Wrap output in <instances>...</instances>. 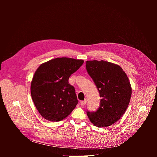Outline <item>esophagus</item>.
I'll list each match as a JSON object with an SVG mask.
<instances>
[{
  "label": "esophagus",
  "mask_w": 157,
  "mask_h": 157,
  "mask_svg": "<svg viewBox=\"0 0 157 157\" xmlns=\"http://www.w3.org/2000/svg\"><path fill=\"white\" fill-rule=\"evenodd\" d=\"M86 102H87V101H86V99H85V100L82 101L80 102V105H81V106H84V105H86Z\"/></svg>",
  "instance_id": "esophagus-1"
}]
</instances>
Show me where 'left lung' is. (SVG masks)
<instances>
[{"instance_id": "left-lung-1", "label": "left lung", "mask_w": 157, "mask_h": 157, "mask_svg": "<svg viewBox=\"0 0 157 157\" xmlns=\"http://www.w3.org/2000/svg\"><path fill=\"white\" fill-rule=\"evenodd\" d=\"M86 68L101 98L98 109L87 110V115L98 127L110 126L119 120L129 104L132 88L128 78L120 66L104 60L87 61Z\"/></svg>"}]
</instances>
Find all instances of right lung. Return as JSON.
Listing matches in <instances>:
<instances>
[{
	"instance_id": "add662e5",
	"label": "right lung",
	"mask_w": 157,
	"mask_h": 157,
	"mask_svg": "<svg viewBox=\"0 0 157 157\" xmlns=\"http://www.w3.org/2000/svg\"><path fill=\"white\" fill-rule=\"evenodd\" d=\"M82 59L57 58L41 64L31 82V95L40 115L58 122L68 117L78 103L68 79L83 64Z\"/></svg>"
}]
</instances>
